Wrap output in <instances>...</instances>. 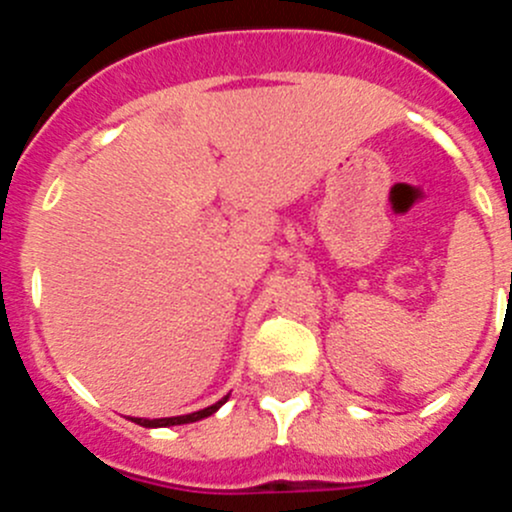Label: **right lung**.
Returning <instances> with one entry per match:
<instances>
[{
  "instance_id": "right-lung-1",
  "label": "right lung",
  "mask_w": 512,
  "mask_h": 512,
  "mask_svg": "<svg viewBox=\"0 0 512 512\" xmlns=\"http://www.w3.org/2000/svg\"><path fill=\"white\" fill-rule=\"evenodd\" d=\"M230 395H225L223 400H217L215 405L205 410H197V413H189V415H176V418H156V420H148V418H133V423L143 425V428H169V425H184V423H197V420L207 418V415L217 413V410L223 408L225 402H228Z\"/></svg>"
}]
</instances>
